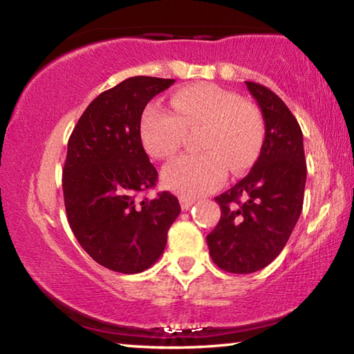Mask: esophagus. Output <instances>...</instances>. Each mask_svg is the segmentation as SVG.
<instances>
[{"label": "esophagus", "mask_w": 354, "mask_h": 354, "mask_svg": "<svg viewBox=\"0 0 354 354\" xmlns=\"http://www.w3.org/2000/svg\"><path fill=\"white\" fill-rule=\"evenodd\" d=\"M179 203H181L183 209H189L195 205V198H187V196H179Z\"/></svg>", "instance_id": "esophagus-1"}]
</instances>
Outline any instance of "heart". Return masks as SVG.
<instances>
[{
	"label": "heart",
	"instance_id": "obj_1",
	"mask_svg": "<svg viewBox=\"0 0 354 354\" xmlns=\"http://www.w3.org/2000/svg\"><path fill=\"white\" fill-rule=\"evenodd\" d=\"M171 107L148 106L140 120L143 148L154 159H169L181 148L187 131L203 128L196 147L201 154H184L162 170L165 187L195 198L218 189L231 171L242 173L259 156L263 129L257 112L215 84H194L173 95Z\"/></svg>",
	"mask_w": 354,
	"mask_h": 354
}]
</instances>
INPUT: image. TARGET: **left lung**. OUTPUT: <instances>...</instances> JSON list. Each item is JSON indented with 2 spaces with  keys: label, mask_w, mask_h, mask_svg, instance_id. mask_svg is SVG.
I'll list each match as a JSON object with an SVG mask.
<instances>
[{
  "label": "left lung",
  "mask_w": 354,
  "mask_h": 354,
  "mask_svg": "<svg viewBox=\"0 0 354 354\" xmlns=\"http://www.w3.org/2000/svg\"><path fill=\"white\" fill-rule=\"evenodd\" d=\"M245 84L261 107L266 137L248 175L215 196L221 217L206 237L212 261L221 270L239 274L261 270L283 251L301 214L306 184L297 118L270 88Z\"/></svg>",
  "instance_id": "obj_1"
}]
</instances>
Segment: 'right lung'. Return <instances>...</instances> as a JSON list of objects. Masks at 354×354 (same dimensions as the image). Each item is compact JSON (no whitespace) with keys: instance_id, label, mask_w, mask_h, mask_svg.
Segmentation results:
<instances>
[{"instance_id":"add662e5","label":"right lung","mask_w":354,"mask_h":354,"mask_svg":"<svg viewBox=\"0 0 354 354\" xmlns=\"http://www.w3.org/2000/svg\"><path fill=\"white\" fill-rule=\"evenodd\" d=\"M173 82L128 77L87 106L68 139L62 189L70 227L86 253L113 272L151 267L181 212L170 192L140 198L158 181L142 145V112Z\"/></svg>"}]
</instances>
